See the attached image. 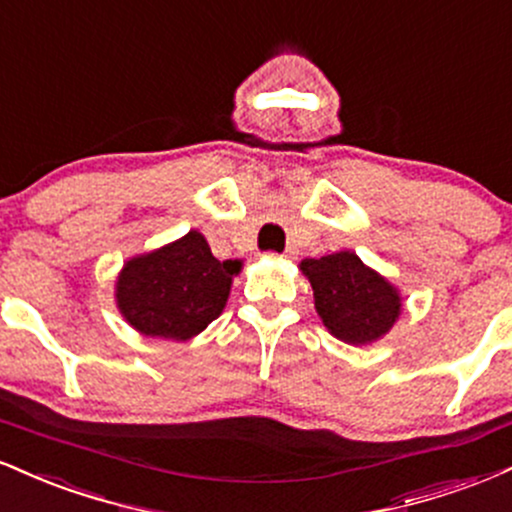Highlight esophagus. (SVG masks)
I'll use <instances>...</instances> for the list:
<instances>
[{
  "label": "esophagus",
  "mask_w": 512,
  "mask_h": 512,
  "mask_svg": "<svg viewBox=\"0 0 512 512\" xmlns=\"http://www.w3.org/2000/svg\"><path fill=\"white\" fill-rule=\"evenodd\" d=\"M293 255H296V252H293V250H286V255H284V257H286V260H291Z\"/></svg>",
  "instance_id": "obj_1"
}]
</instances>
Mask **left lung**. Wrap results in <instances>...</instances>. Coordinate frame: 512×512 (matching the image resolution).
Returning <instances> with one entry per match:
<instances>
[{
	"label": "left lung",
	"mask_w": 512,
	"mask_h": 512,
	"mask_svg": "<svg viewBox=\"0 0 512 512\" xmlns=\"http://www.w3.org/2000/svg\"><path fill=\"white\" fill-rule=\"evenodd\" d=\"M313 286L315 310L332 337L351 346L383 339L402 315V293L351 250L298 264Z\"/></svg>",
	"instance_id": "left-lung-1"
}]
</instances>
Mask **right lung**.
<instances>
[{
    "instance_id": "obj_1",
    "label": "right lung",
    "mask_w": 512,
    "mask_h": 512,
    "mask_svg": "<svg viewBox=\"0 0 512 512\" xmlns=\"http://www.w3.org/2000/svg\"><path fill=\"white\" fill-rule=\"evenodd\" d=\"M243 260H216L207 238L190 233L122 264L115 305L127 325L144 337L187 342L226 308L233 276Z\"/></svg>"
}]
</instances>
